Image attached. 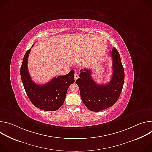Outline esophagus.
I'll return each instance as SVG.
<instances>
[{
	"label": "esophagus",
	"mask_w": 152,
	"mask_h": 152,
	"mask_svg": "<svg viewBox=\"0 0 152 152\" xmlns=\"http://www.w3.org/2000/svg\"><path fill=\"white\" fill-rule=\"evenodd\" d=\"M74 77H75V80H76L79 77V75L77 73H75L74 75Z\"/></svg>",
	"instance_id": "1"
}]
</instances>
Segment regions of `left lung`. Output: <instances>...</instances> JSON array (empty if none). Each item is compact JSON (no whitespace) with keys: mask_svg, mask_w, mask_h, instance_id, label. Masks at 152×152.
Listing matches in <instances>:
<instances>
[{"mask_svg":"<svg viewBox=\"0 0 152 152\" xmlns=\"http://www.w3.org/2000/svg\"><path fill=\"white\" fill-rule=\"evenodd\" d=\"M113 73L110 82L105 85L96 83L90 69L80 70L76 83L79 88L81 99L91 111L99 112L113 106L121 93L124 80V72L120 56L114 48L111 52Z\"/></svg>","mask_w":152,"mask_h":152,"instance_id":"obj_1","label":"left lung"}]
</instances>
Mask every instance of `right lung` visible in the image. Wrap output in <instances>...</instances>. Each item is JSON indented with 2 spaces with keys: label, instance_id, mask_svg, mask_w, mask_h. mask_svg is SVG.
I'll list each match as a JSON object with an SVG mask.
<instances>
[{
  "label": "right lung",
  "instance_id": "right-lung-1",
  "mask_svg": "<svg viewBox=\"0 0 152 152\" xmlns=\"http://www.w3.org/2000/svg\"><path fill=\"white\" fill-rule=\"evenodd\" d=\"M31 48L26 52L20 68L21 79L25 91L37 107L46 111H56L63 104L69 87L75 82V71L72 70L66 75L54 77L45 85L35 83L32 80L28 69V59Z\"/></svg>",
  "mask_w": 152,
  "mask_h": 152
}]
</instances>
